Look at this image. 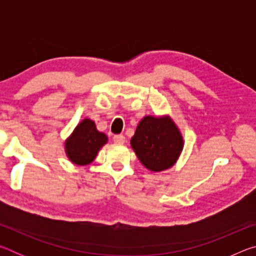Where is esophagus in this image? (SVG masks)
Listing matches in <instances>:
<instances>
[{
    "instance_id": "esophagus-1",
    "label": "esophagus",
    "mask_w": 256,
    "mask_h": 256,
    "mask_svg": "<svg viewBox=\"0 0 256 256\" xmlns=\"http://www.w3.org/2000/svg\"><path fill=\"white\" fill-rule=\"evenodd\" d=\"M114 142L115 144H123L125 142V138L124 136H122V134H118V136H114Z\"/></svg>"
}]
</instances>
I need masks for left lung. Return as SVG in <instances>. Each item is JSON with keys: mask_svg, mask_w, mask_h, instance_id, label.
Returning <instances> with one entry per match:
<instances>
[{"mask_svg": "<svg viewBox=\"0 0 256 256\" xmlns=\"http://www.w3.org/2000/svg\"><path fill=\"white\" fill-rule=\"evenodd\" d=\"M130 144L146 170L157 172L176 164L184 148V138L170 115H146L138 122Z\"/></svg>", "mask_w": 256, "mask_h": 256, "instance_id": "8db88e82", "label": "left lung"}]
</instances>
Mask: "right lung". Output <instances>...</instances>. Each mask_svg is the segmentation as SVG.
<instances>
[{
    "instance_id": "right-lung-1",
    "label": "right lung",
    "mask_w": 256,
    "mask_h": 256,
    "mask_svg": "<svg viewBox=\"0 0 256 256\" xmlns=\"http://www.w3.org/2000/svg\"><path fill=\"white\" fill-rule=\"evenodd\" d=\"M107 141V136L98 131L94 120L84 118L64 142V151L71 162L78 166H86L94 162Z\"/></svg>"
}]
</instances>
